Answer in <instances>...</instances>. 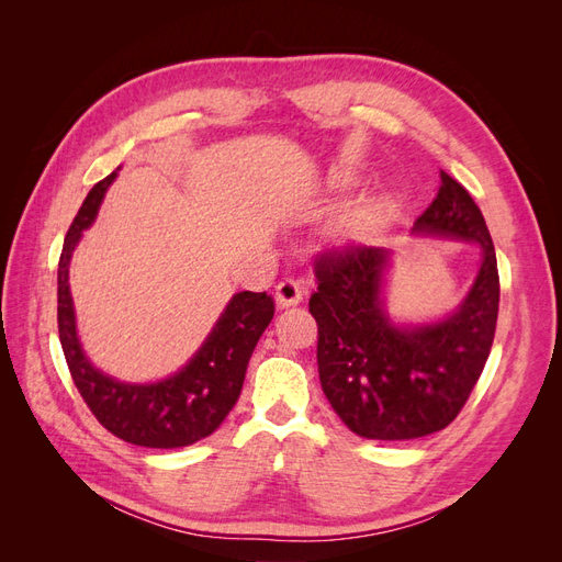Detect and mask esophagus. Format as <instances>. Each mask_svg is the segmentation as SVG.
Masks as SVG:
<instances>
[{
	"label": "esophagus",
	"instance_id": "1",
	"mask_svg": "<svg viewBox=\"0 0 562 562\" xmlns=\"http://www.w3.org/2000/svg\"><path fill=\"white\" fill-rule=\"evenodd\" d=\"M302 295H304V288L295 279H283L277 285V304H279V307H295V304L302 302Z\"/></svg>",
	"mask_w": 562,
	"mask_h": 562
}]
</instances>
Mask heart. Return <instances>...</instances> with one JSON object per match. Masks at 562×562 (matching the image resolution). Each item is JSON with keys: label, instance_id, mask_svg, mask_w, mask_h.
<instances>
[{"label": "heart", "instance_id": "heart-1", "mask_svg": "<svg viewBox=\"0 0 562 562\" xmlns=\"http://www.w3.org/2000/svg\"><path fill=\"white\" fill-rule=\"evenodd\" d=\"M372 220H375V209L361 206V209H356L353 213H349V217L342 223V229L347 234H361L363 229L370 227Z\"/></svg>", "mask_w": 562, "mask_h": 562}]
</instances>
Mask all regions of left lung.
<instances>
[{"label": "left lung", "instance_id": "obj_1", "mask_svg": "<svg viewBox=\"0 0 562 562\" xmlns=\"http://www.w3.org/2000/svg\"><path fill=\"white\" fill-rule=\"evenodd\" d=\"M422 239L467 241L481 265L467 295L443 316L405 321L386 310L394 252L351 248L316 262L318 378L333 411L370 440H411L446 429L479 382L499 312L497 255L481 209L440 171V190L413 225Z\"/></svg>", "mask_w": 562, "mask_h": 562}]
</instances>
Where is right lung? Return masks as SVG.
<instances>
[{"label":"right lung","instance_id":"obj_1","mask_svg":"<svg viewBox=\"0 0 562 562\" xmlns=\"http://www.w3.org/2000/svg\"><path fill=\"white\" fill-rule=\"evenodd\" d=\"M119 171V168H116ZM116 171L100 180L83 199L65 236L58 262V333L72 380L91 413L116 438L143 448H184L211 436L241 394L250 353L274 318L267 293L232 295L215 326L173 375L157 382H126L91 363L81 347L70 293V260L83 229L93 225Z\"/></svg>","mask_w":562,"mask_h":562}]
</instances>
